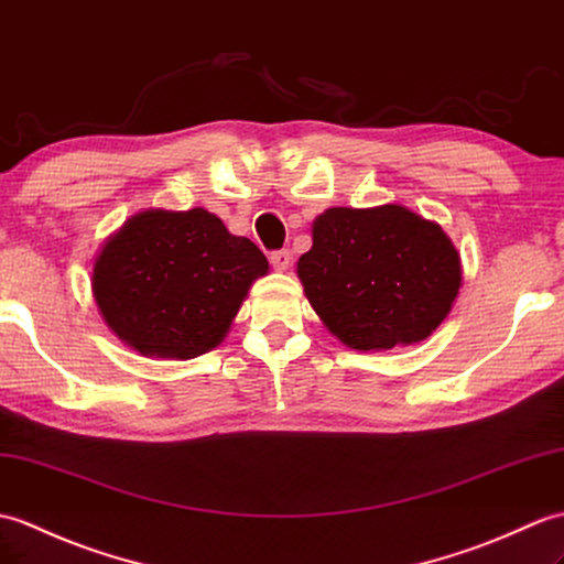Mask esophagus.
Wrapping results in <instances>:
<instances>
[{
	"instance_id": "34e87169",
	"label": "esophagus",
	"mask_w": 564,
	"mask_h": 564,
	"mask_svg": "<svg viewBox=\"0 0 564 564\" xmlns=\"http://www.w3.org/2000/svg\"><path fill=\"white\" fill-rule=\"evenodd\" d=\"M271 267L273 269H276V271H285L288 267H291V252H288V250H279V252H271Z\"/></svg>"
}]
</instances>
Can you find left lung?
I'll return each instance as SVG.
<instances>
[{
	"label": "left lung",
	"mask_w": 564,
	"mask_h": 564,
	"mask_svg": "<svg viewBox=\"0 0 564 564\" xmlns=\"http://www.w3.org/2000/svg\"><path fill=\"white\" fill-rule=\"evenodd\" d=\"M312 310L356 350L421 344L462 288V257L435 220L401 204L326 208L297 259Z\"/></svg>",
	"instance_id": "1"
}]
</instances>
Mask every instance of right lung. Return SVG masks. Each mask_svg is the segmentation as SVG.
Instances as JSON below:
<instances>
[{"instance_id": "add662e5", "label": "right lung", "mask_w": 564, "mask_h": 564, "mask_svg": "<svg viewBox=\"0 0 564 564\" xmlns=\"http://www.w3.org/2000/svg\"><path fill=\"white\" fill-rule=\"evenodd\" d=\"M264 273L259 247L206 208H149L100 247L90 288L122 344L149 358L189 360L226 338Z\"/></svg>"}]
</instances>
